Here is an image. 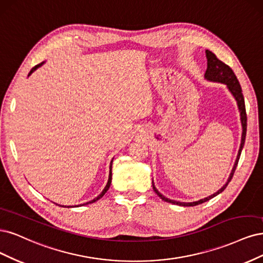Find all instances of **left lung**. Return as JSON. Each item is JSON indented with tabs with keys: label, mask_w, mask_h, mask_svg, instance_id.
I'll return each mask as SVG.
<instances>
[{
	"label": "left lung",
	"mask_w": 263,
	"mask_h": 263,
	"mask_svg": "<svg viewBox=\"0 0 263 263\" xmlns=\"http://www.w3.org/2000/svg\"><path fill=\"white\" fill-rule=\"evenodd\" d=\"M206 53V59H208V69L205 71V79L209 80V81H213V82H219V83H224L227 85L228 89L231 90V92L233 94V96L235 97L237 104H238V108H239V111H240V116H241V124H242V137H241V144H240V148H239V152H238V155H237V159L235 162V165H234V168L233 171L231 173V176L230 178H228L227 182L223 185V187L219 189L217 192H215L214 194H212V196L205 198V199H202L200 201H197V202H190V203H184V202H177V201H174V200H171V199H167L165 198L163 194H160L158 192V190L155 188V185L153 183V190L155 191V193L157 194V196L162 199L163 201H166V202H169V203H174V204H178V205H182V206H194V205H198V204H201V203L203 202H206L209 201L210 199L214 198L215 196H217V194L221 193L222 191L225 190V188L227 187V184L231 182L232 178L234 176V173L236 171V167L237 165H238V160H239V157H240V154H241V151H242V147H243V144H245V140H246V132H247V114H246V106H245V98H243V95H242V90H241V86L240 84L238 82V80H237L236 75L234 73V71L231 69L230 66H228L227 64H225L224 62H222L221 60H218V59L216 58V55L211 52L210 50H206L205 51Z\"/></svg>",
	"instance_id": "obj_1"
}]
</instances>
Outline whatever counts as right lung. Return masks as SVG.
Segmentation results:
<instances>
[{"instance_id":"obj_1","label":"right lung","mask_w":263,"mask_h":263,"mask_svg":"<svg viewBox=\"0 0 263 263\" xmlns=\"http://www.w3.org/2000/svg\"><path fill=\"white\" fill-rule=\"evenodd\" d=\"M42 64H44V62H42V63H39V64H37V65H35V66H33L32 67V69L30 70V72H29V74H28V76L33 72V71H35L36 69H38V67L39 66H41ZM111 166H112V160H111V163H110V172H109V178H108V182H107V184H106V187H105V189L103 190V192H101L100 194H99V196L97 197V198H95L94 200H91V201H89V202H87V203H85V204H88V203H94V202H96V201H98L100 198H103L104 197V194L108 191V189H109V187H110V183H111ZM82 205V204H81ZM67 208H70V206H67Z\"/></svg>"}]
</instances>
